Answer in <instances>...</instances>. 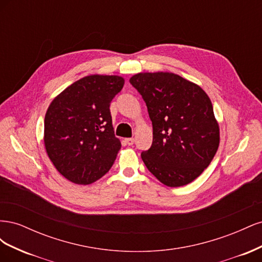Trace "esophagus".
Segmentation results:
<instances>
[{
    "instance_id": "obj_1",
    "label": "esophagus",
    "mask_w": 262,
    "mask_h": 262,
    "mask_svg": "<svg viewBox=\"0 0 262 262\" xmlns=\"http://www.w3.org/2000/svg\"><path fill=\"white\" fill-rule=\"evenodd\" d=\"M124 142H125V143L128 144V145H132V144L134 143V139H133V138H128V139L124 140Z\"/></svg>"
}]
</instances>
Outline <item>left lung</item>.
Listing matches in <instances>:
<instances>
[{
	"instance_id": "8db88e82",
	"label": "left lung",
	"mask_w": 262,
	"mask_h": 262,
	"mask_svg": "<svg viewBox=\"0 0 262 262\" xmlns=\"http://www.w3.org/2000/svg\"><path fill=\"white\" fill-rule=\"evenodd\" d=\"M145 101L153 124V143L141 157L168 187L199 177L220 144L212 102L201 87L170 72L138 73L130 78Z\"/></svg>"
}]
</instances>
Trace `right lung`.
Returning <instances> with one entry per match:
<instances>
[{"mask_svg":"<svg viewBox=\"0 0 262 262\" xmlns=\"http://www.w3.org/2000/svg\"><path fill=\"white\" fill-rule=\"evenodd\" d=\"M123 85L121 76L93 74L51 101L45 116V147L68 180L90 185L112 168L121 143L115 137L109 107Z\"/></svg>","mask_w":262,"mask_h":262,"instance_id":"add662e5","label":"right lung"}]
</instances>
